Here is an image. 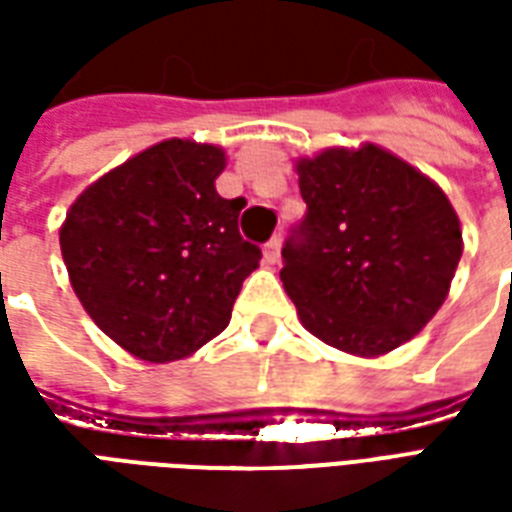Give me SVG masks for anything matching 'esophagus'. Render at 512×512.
Returning <instances> with one entry per match:
<instances>
[{"mask_svg": "<svg viewBox=\"0 0 512 512\" xmlns=\"http://www.w3.org/2000/svg\"><path fill=\"white\" fill-rule=\"evenodd\" d=\"M279 249H282V238H279V235H274V238H271V241L263 246V257H266L268 266L279 263Z\"/></svg>", "mask_w": 512, "mask_h": 512, "instance_id": "esophagus-1", "label": "esophagus"}]
</instances>
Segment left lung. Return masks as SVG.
Returning <instances> with one entry per match:
<instances>
[{
	"mask_svg": "<svg viewBox=\"0 0 512 512\" xmlns=\"http://www.w3.org/2000/svg\"><path fill=\"white\" fill-rule=\"evenodd\" d=\"M307 213L279 277L304 329L345 354L381 356L439 312L461 260L447 194L378 145L301 158Z\"/></svg>",
	"mask_w": 512,
	"mask_h": 512,
	"instance_id": "obj_1",
	"label": "left lung"
}]
</instances>
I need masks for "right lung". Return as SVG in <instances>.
I'll use <instances>...</instances> for the list:
<instances>
[{
    "instance_id": "add662e5",
    "label": "right lung",
    "mask_w": 512,
    "mask_h": 512,
    "mask_svg": "<svg viewBox=\"0 0 512 512\" xmlns=\"http://www.w3.org/2000/svg\"><path fill=\"white\" fill-rule=\"evenodd\" d=\"M224 150L167 139L79 194L60 230L87 315L128 354L175 362L227 329L260 249L238 233L244 200H224Z\"/></svg>"
}]
</instances>
